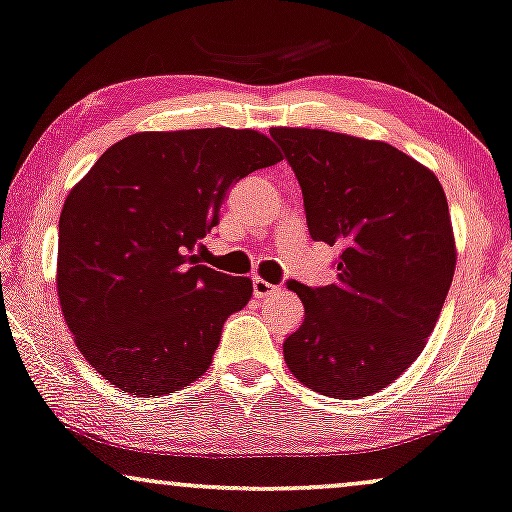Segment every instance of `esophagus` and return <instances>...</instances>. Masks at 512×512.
Returning <instances> with one entry per match:
<instances>
[{"label": "esophagus", "instance_id": "obj_1", "mask_svg": "<svg viewBox=\"0 0 512 512\" xmlns=\"http://www.w3.org/2000/svg\"><path fill=\"white\" fill-rule=\"evenodd\" d=\"M276 290L278 288L274 286V283L264 281V278H260V276L252 278V293H255V297H269V295H274Z\"/></svg>", "mask_w": 512, "mask_h": 512}]
</instances>
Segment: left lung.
<instances>
[{"label":"left lung","instance_id":"1","mask_svg":"<svg viewBox=\"0 0 512 512\" xmlns=\"http://www.w3.org/2000/svg\"><path fill=\"white\" fill-rule=\"evenodd\" d=\"M300 181L314 241L338 245V281L300 295L304 321L283 342L309 390L359 399L420 357L454 281L456 238L435 172L385 141L271 127Z\"/></svg>","mask_w":512,"mask_h":512}]
</instances>
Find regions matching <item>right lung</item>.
<instances>
[{
	"label": "right lung",
	"instance_id": "obj_1",
	"mask_svg": "<svg viewBox=\"0 0 512 512\" xmlns=\"http://www.w3.org/2000/svg\"><path fill=\"white\" fill-rule=\"evenodd\" d=\"M278 160L255 129L139 132L70 189L58 219V300L77 349L108 383L158 397L208 371L252 281L193 252L231 186Z\"/></svg>",
	"mask_w": 512,
	"mask_h": 512
}]
</instances>
